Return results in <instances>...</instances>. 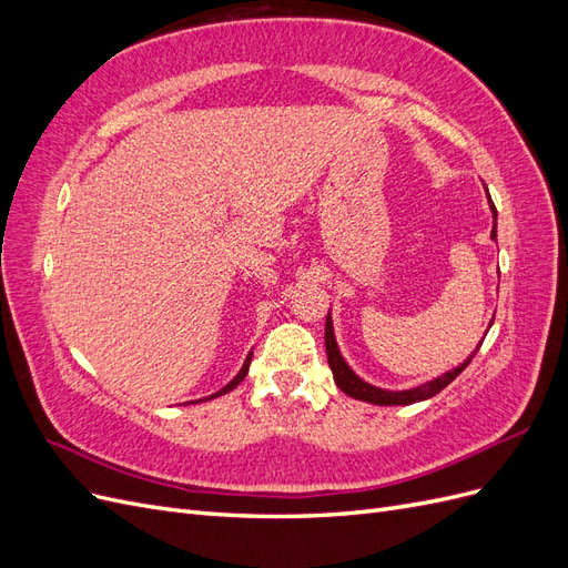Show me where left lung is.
Instances as JSON below:
<instances>
[{
	"instance_id": "left-lung-1",
	"label": "left lung",
	"mask_w": 568,
	"mask_h": 568,
	"mask_svg": "<svg viewBox=\"0 0 568 568\" xmlns=\"http://www.w3.org/2000/svg\"><path fill=\"white\" fill-rule=\"evenodd\" d=\"M490 211H493V217L497 220V211L495 205L490 203ZM490 236L495 239L497 236V230L493 225V232ZM324 346H326V359H329V367H332V374H334V382L336 386L351 395V398L355 400H363V403H372V405H412V403H419V400H428L434 398L436 393H440L445 386L453 384L457 376L462 374V369L467 367L471 363V357L478 353V348L464 359L462 365H457L455 369L445 372L440 376H436V379L426 382L422 386H415V388H407V390H386V388H379V386H372L367 382L359 379V376L348 367L346 359H343L341 351H338V343H336V336H334V324H332V313L326 315V324H324Z\"/></svg>"
}]
</instances>
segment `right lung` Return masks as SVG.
<instances>
[{"label": "right lung", "instance_id": "add662e5", "mask_svg": "<svg viewBox=\"0 0 568 568\" xmlns=\"http://www.w3.org/2000/svg\"><path fill=\"white\" fill-rule=\"evenodd\" d=\"M251 357H253V353H248L246 355V359H244V365H242V369H239L236 372V376H234V379L227 384V386H222L220 390H215L213 395H209V398H203V400H213V398H217V395H222V393H227V390H232L234 386H239V384H242L244 382V376L248 374V365H251Z\"/></svg>", "mask_w": 568, "mask_h": 568}]
</instances>
